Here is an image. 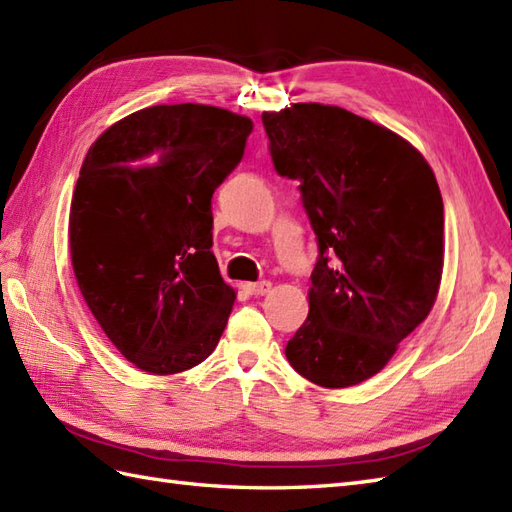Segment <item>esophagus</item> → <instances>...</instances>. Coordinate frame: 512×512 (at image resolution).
Returning <instances> with one entry per match:
<instances>
[{"mask_svg": "<svg viewBox=\"0 0 512 512\" xmlns=\"http://www.w3.org/2000/svg\"><path fill=\"white\" fill-rule=\"evenodd\" d=\"M242 290L251 296H261L270 292V281H257V283H244Z\"/></svg>", "mask_w": 512, "mask_h": 512, "instance_id": "obj_1", "label": "esophagus"}]
</instances>
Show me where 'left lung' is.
<instances>
[{"instance_id":"obj_1","label":"left lung","mask_w":512,"mask_h":512,"mask_svg":"<svg viewBox=\"0 0 512 512\" xmlns=\"http://www.w3.org/2000/svg\"><path fill=\"white\" fill-rule=\"evenodd\" d=\"M279 176L299 181L318 242L310 314L285 358L325 388L382 371L430 314L443 275V198L406 139L340 106L261 115Z\"/></svg>"}]
</instances>
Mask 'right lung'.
<instances>
[{
  "instance_id": "right-lung-1",
  "label": "right lung",
  "mask_w": 512,
  "mask_h": 512,
  "mask_svg": "<svg viewBox=\"0 0 512 512\" xmlns=\"http://www.w3.org/2000/svg\"><path fill=\"white\" fill-rule=\"evenodd\" d=\"M251 133L248 117L218 106L159 104L87 152L71 196V266L102 331L141 371H187L227 327L235 292L211 251V198Z\"/></svg>"
}]
</instances>
